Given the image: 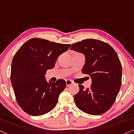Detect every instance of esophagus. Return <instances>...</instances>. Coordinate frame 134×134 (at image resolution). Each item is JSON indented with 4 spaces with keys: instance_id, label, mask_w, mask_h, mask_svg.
I'll list each match as a JSON object with an SVG mask.
<instances>
[{
    "instance_id": "esophagus-1",
    "label": "esophagus",
    "mask_w": 134,
    "mask_h": 134,
    "mask_svg": "<svg viewBox=\"0 0 134 134\" xmlns=\"http://www.w3.org/2000/svg\"><path fill=\"white\" fill-rule=\"evenodd\" d=\"M66 86H70V85L73 84V82L70 80H66Z\"/></svg>"
}]
</instances>
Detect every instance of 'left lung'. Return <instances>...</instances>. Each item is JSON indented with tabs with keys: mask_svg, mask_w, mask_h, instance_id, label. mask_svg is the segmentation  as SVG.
<instances>
[{
	"mask_svg": "<svg viewBox=\"0 0 134 134\" xmlns=\"http://www.w3.org/2000/svg\"><path fill=\"white\" fill-rule=\"evenodd\" d=\"M71 49L85 57L82 72L90 75L92 84L80 91L74 99L77 107L91 115L107 111L118 95L122 82V65L118 54L109 44L99 40L87 39L72 44Z\"/></svg>",
	"mask_w": 134,
	"mask_h": 134,
	"instance_id": "obj_1",
	"label": "left lung"
}]
</instances>
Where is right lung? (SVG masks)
Segmentation results:
<instances>
[{"label": "right lung", "instance_id": "1", "mask_svg": "<svg viewBox=\"0 0 134 134\" xmlns=\"http://www.w3.org/2000/svg\"><path fill=\"white\" fill-rule=\"evenodd\" d=\"M70 44L41 38H32L16 52L11 67V82L16 101L25 113L33 116L45 114L57 105L66 81L47 82V71L54 67L58 58Z\"/></svg>", "mask_w": 134, "mask_h": 134}]
</instances>
